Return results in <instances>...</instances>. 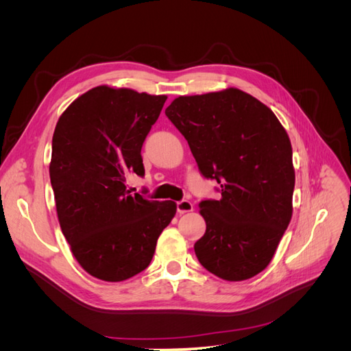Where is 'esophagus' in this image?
Wrapping results in <instances>:
<instances>
[{"label": "esophagus", "instance_id": "34e87169", "mask_svg": "<svg viewBox=\"0 0 351 351\" xmlns=\"http://www.w3.org/2000/svg\"><path fill=\"white\" fill-rule=\"evenodd\" d=\"M193 210V204L190 200H180L177 202V212L178 214H186V212Z\"/></svg>", "mask_w": 351, "mask_h": 351}]
</instances>
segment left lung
Instances as JSON below:
<instances>
[{
	"label": "left lung",
	"mask_w": 351,
	"mask_h": 351,
	"mask_svg": "<svg viewBox=\"0 0 351 351\" xmlns=\"http://www.w3.org/2000/svg\"><path fill=\"white\" fill-rule=\"evenodd\" d=\"M219 200H202L206 231L195 243L202 267L227 281L268 267L293 215L290 137L275 114L236 88L178 97L165 110Z\"/></svg>",
	"instance_id": "8db88e82"
}]
</instances>
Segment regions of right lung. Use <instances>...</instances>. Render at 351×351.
<instances>
[{
  "instance_id": "add662e5",
  "label": "right lung",
  "mask_w": 351,
  "mask_h": 351,
  "mask_svg": "<svg viewBox=\"0 0 351 351\" xmlns=\"http://www.w3.org/2000/svg\"><path fill=\"white\" fill-rule=\"evenodd\" d=\"M165 95L97 86L61 114L49 164L57 215L74 258L92 277L119 282L149 267L156 241L176 215L173 200L132 195L145 176L142 145Z\"/></svg>"
}]
</instances>
